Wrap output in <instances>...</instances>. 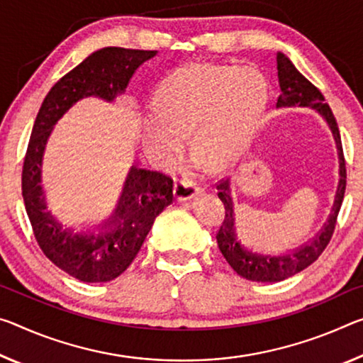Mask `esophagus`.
<instances>
[{"mask_svg": "<svg viewBox=\"0 0 363 363\" xmlns=\"http://www.w3.org/2000/svg\"><path fill=\"white\" fill-rule=\"evenodd\" d=\"M197 194H199V187L194 181H191V179L176 181V184H174V197L179 200V202L192 199Z\"/></svg>", "mask_w": 363, "mask_h": 363, "instance_id": "esophagus-1", "label": "esophagus"}]
</instances>
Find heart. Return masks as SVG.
<instances>
[{"mask_svg":"<svg viewBox=\"0 0 363 363\" xmlns=\"http://www.w3.org/2000/svg\"><path fill=\"white\" fill-rule=\"evenodd\" d=\"M268 105V84L252 66L184 67L164 80L145 140L168 163L184 152L192 130L195 152L213 166L238 158L249 145Z\"/></svg>","mask_w":363,"mask_h":363,"instance_id":"heart-1","label":"heart"}]
</instances>
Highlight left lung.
Wrapping results in <instances>:
<instances>
[{
    "label": "left lung",
    "instance_id": "left-lung-1",
    "mask_svg": "<svg viewBox=\"0 0 363 363\" xmlns=\"http://www.w3.org/2000/svg\"><path fill=\"white\" fill-rule=\"evenodd\" d=\"M276 62H278V80L281 89L276 106L313 108L315 111H318L325 118L337 147L339 184L335 197V205H333L330 218H328L325 226L306 245L298 247V249L289 252V254L281 255L257 254V252H252L245 249L244 245H240L234 228L235 218L231 189H229L231 187L229 186V179L220 181V184H216L218 197H220L224 205V220L216 233L218 247H220L223 257L226 258V262L231 264V268L235 273L249 281H257V283H278V281L291 278V276H294L296 273L310 267L316 258L323 254V250L333 238V233H335L336 220L344 200V192H346V160H344L342 153L341 134H339L336 118L333 114L330 105L325 103V96L321 95V91L297 71L289 57L284 56L283 53H278L276 55Z\"/></svg>",
    "mask_w": 363,
    "mask_h": 363
}]
</instances>
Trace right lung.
<instances>
[{
	"mask_svg": "<svg viewBox=\"0 0 363 363\" xmlns=\"http://www.w3.org/2000/svg\"><path fill=\"white\" fill-rule=\"evenodd\" d=\"M158 51L101 48L51 87L38 109L22 166V197L40 249L57 268L84 283H106L128 269L150 233L155 218L172 203V179L158 171L132 166L116 210L99 234L65 229L47 210L42 158L53 125L80 99L95 95L114 101L134 72Z\"/></svg>",
	"mask_w": 363,
	"mask_h": 363,
	"instance_id": "right-lung-1",
	"label": "right lung"
}]
</instances>
